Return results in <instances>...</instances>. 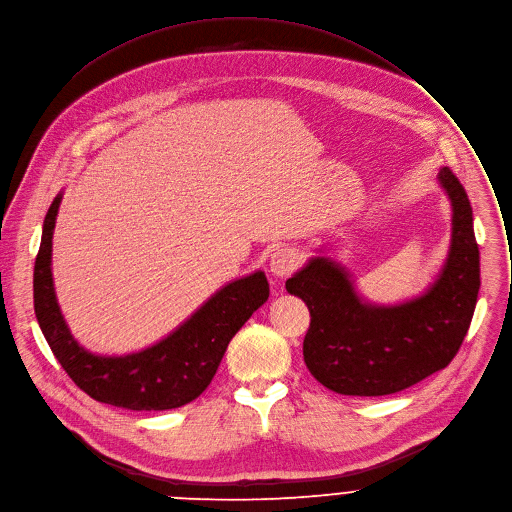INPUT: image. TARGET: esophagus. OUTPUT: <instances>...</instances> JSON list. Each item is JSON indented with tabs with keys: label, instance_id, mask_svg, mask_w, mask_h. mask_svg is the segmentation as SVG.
Wrapping results in <instances>:
<instances>
[{
	"label": "esophagus",
	"instance_id": "34e87169",
	"mask_svg": "<svg viewBox=\"0 0 512 512\" xmlns=\"http://www.w3.org/2000/svg\"><path fill=\"white\" fill-rule=\"evenodd\" d=\"M298 265H300V253L296 249H290V247L275 249L271 253V259H269L271 273L280 275V277L290 275Z\"/></svg>",
	"mask_w": 512,
	"mask_h": 512
}]
</instances>
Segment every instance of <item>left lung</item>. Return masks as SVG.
<instances>
[{
  "label": "left lung",
  "instance_id": "obj_1",
  "mask_svg": "<svg viewBox=\"0 0 512 512\" xmlns=\"http://www.w3.org/2000/svg\"><path fill=\"white\" fill-rule=\"evenodd\" d=\"M439 181L453 206V232L439 280L398 306L359 300L347 273L314 257L286 282L310 310L304 361L310 374L345 396H386L447 367L466 337L480 290L472 206L449 167Z\"/></svg>",
  "mask_w": 512,
  "mask_h": 512
}]
</instances>
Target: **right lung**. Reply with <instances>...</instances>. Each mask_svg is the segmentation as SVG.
<instances>
[{
  "mask_svg": "<svg viewBox=\"0 0 512 512\" xmlns=\"http://www.w3.org/2000/svg\"><path fill=\"white\" fill-rule=\"evenodd\" d=\"M61 196L46 212L34 263V312L40 331L67 376L87 396L128 410H169L196 400L212 382L230 339L269 298L263 271L216 292L192 318L157 345L124 357H100L79 347L59 310L51 249Z\"/></svg>",
  "mask_w": 512,
  "mask_h": 512,
  "instance_id": "obj_1",
  "label": "right lung"
}]
</instances>
